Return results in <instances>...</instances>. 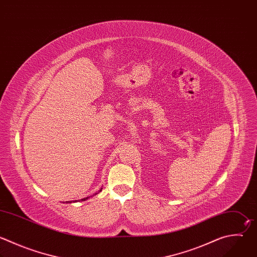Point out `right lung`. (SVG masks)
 Here are the masks:
<instances>
[{"instance_id":"obj_1","label":"right lung","mask_w":257,"mask_h":257,"mask_svg":"<svg viewBox=\"0 0 257 257\" xmlns=\"http://www.w3.org/2000/svg\"><path fill=\"white\" fill-rule=\"evenodd\" d=\"M102 190H103V189H102V188H101V190H100V191H99V193H100V192H101V191H102ZM97 194H98V193H96V194H95V195H97ZM95 195H94V196H95ZM88 199H90V197H87V198H83V199H81V200H80V201H81V202H82V201H85V200H88ZM75 202H77V201H76V200H75V201H67V202H66V203H67V204H68V203H75Z\"/></svg>"}]
</instances>
